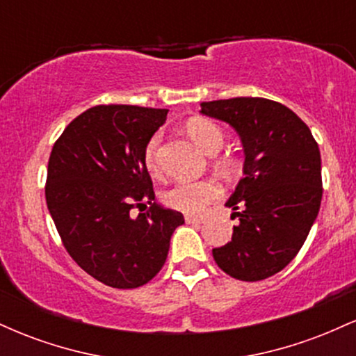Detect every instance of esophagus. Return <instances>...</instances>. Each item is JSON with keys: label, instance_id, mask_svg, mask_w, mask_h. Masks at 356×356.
<instances>
[{"label": "esophagus", "instance_id": "1", "mask_svg": "<svg viewBox=\"0 0 356 356\" xmlns=\"http://www.w3.org/2000/svg\"><path fill=\"white\" fill-rule=\"evenodd\" d=\"M204 220L206 219H204L202 216H191V214L186 216V222H189V224H202Z\"/></svg>", "mask_w": 356, "mask_h": 356}]
</instances>
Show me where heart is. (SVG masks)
Instances as JSON below:
<instances>
[{
  "mask_svg": "<svg viewBox=\"0 0 356 356\" xmlns=\"http://www.w3.org/2000/svg\"><path fill=\"white\" fill-rule=\"evenodd\" d=\"M187 134L206 154L219 152L224 145V132L218 124L207 118H192L186 125ZM161 144V134H154L147 142L144 150V162L149 170L157 169V150ZM222 194L218 182L209 181H179L164 192V202L175 211L187 212V214H199L218 201Z\"/></svg>",
  "mask_w": 356,
  "mask_h": 356,
  "instance_id": "heart-1",
  "label": "heart"
}]
</instances>
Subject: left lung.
Here are the masks:
<instances>
[{
	"label": "left lung",
	"instance_id": "8db88e82",
	"mask_svg": "<svg viewBox=\"0 0 356 356\" xmlns=\"http://www.w3.org/2000/svg\"><path fill=\"white\" fill-rule=\"evenodd\" d=\"M201 113L229 124L244 147V177L226 202L239 224L212 256L236 280H266L295 259L320 211V149L308 125L277 102H202Z\"/></svg>",
	"mask_w": 356,
	"mask_h": 356
}]
</instances>
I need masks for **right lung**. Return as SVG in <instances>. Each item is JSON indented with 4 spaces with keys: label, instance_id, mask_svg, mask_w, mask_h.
<instances>
[{
    "label": "right lung",
    "instance_id": "obj_1",
    "mask_svg": "<svg viewBox=\"0 0 356 356\" xmlns=\"http://www.w3.org/2000/svg\"><path fill=\"white\" fill-rule=\"evenodd\" d=\"M167 112L97 105L72 120L51 149L44 195L56 231L73 261L112 288L149 283L184 224L181 212L155 202L144 162L147 142ZM145 203V213L129 216Z\"/></svg>",
    "mask_w": 356,
    "mask_h": 356
}]
</instances>
